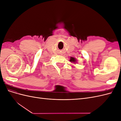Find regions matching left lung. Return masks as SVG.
Here are the masks:
<instances>
[{
  "instance_id": "left-lung-1",
  "label": "left lung",
  "mask_w": 121,
  "mask_h": 121,
  "mask_svg": "<svg viewBox=\"0 0 121 121\" xmlns=\"http://www.w3.org/2000/svg\"><path fill=\"white\" fill-rule=\"evenodd\" d=\"M69 61H70L71 62H73V63H76V60L75 59V58L73 57H71V58H70V60H69Z\"/></svg>"
}]
</instances>
